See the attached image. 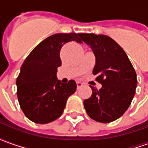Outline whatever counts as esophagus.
I'll return each instance as SVG.
<instances>
[{
  "instance_id": "esophagus-1",
  "label": "esophagus",
  "mask_w": 148,
  "mask_h": 148,
  "mask_svg": "<svg viewBox=\"0 0 148 148\" xmlns=\"http://www.w3.org/2000/svg\"><path fill=\"white\" fill-rule=\"evenodd\" d=\"M82 86H83V83H82V82H77V89H79V88Z\"/></svg>"
}]
</instances>
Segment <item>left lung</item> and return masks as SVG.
I'll list each match as a JSON object with an SVG mask.
<instances>
[{"label":"left lung","instance_id":"obj_1","mask_svg":"<svg viewBox=\"0 0 148 148\" xmlns=\"http://www.w3.org/2000/svg\"><path fill=\"white\" fill-rule=\"evenodd\" d=\"M96 57L93 74L102 85L99 90L90 86L92 95L84 101L87 114L94 121L109 123L120 118L130 106L136 93V74L121 46L104 35L78 34Z\"/></svg>","mask_w":148,"mask_h":148}]
</instances>
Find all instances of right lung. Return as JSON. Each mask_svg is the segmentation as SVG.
Wrapping results in <instances>:
<instances>
[{"mask_svg":"<svg viewBox=\"0 0 148 148\" xmlns=\"http://www.w3.org/2000/svg\"><path fill=\"white\" fill-rule=\"evenodd\" d=\"M71 41L82 42L76 33H58L42 40L28 55L16 79L17 97L24 115L37 124H47L63 112L68 97L76 91L74 80L62 83L57 68L60 50Z\"/></svg>","mask_w":148,"mask_h":148,"instance_id":"1","label":"right lung"}]
</instances>
